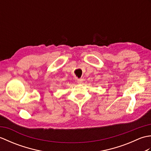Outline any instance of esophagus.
<instances>
[{
  "instance_id": "34e87169",
  "label": "esophagus",
  "mask_w": 151,
  "mask_h": 151,
  "mask_svg": "<svg viewBox=\"0 0 151 151\" xmlns=\"http://www.w3.org/2000/svg\"><path fill=\"white\" fill-rule=\"evenodd\" d=\"M83 82H84V79H83V78H79V79L77 80V82H78V84H83Z\"/></svg>"
}]
</instances>
